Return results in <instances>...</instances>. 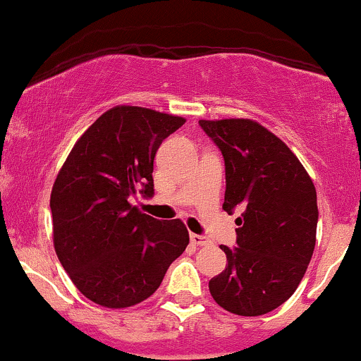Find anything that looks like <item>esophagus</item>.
I'll use <instances>...</instances> for the list:
<instances>
[{"label": "esophagus", "mask_w": 361, "mask_h": 361, "mask_svg": "<svg viewBox=\"0 0 361 361\" xmlns=\"http://www.w3.org/2000/svg\"><path fill=\"white\" fill-rule=\"evenodd\" d=\"M190 243L197 245V247H206L211 243V240L204 235H196V233H190Z\"/></svg>", "instance_id": "obj_1"}]
</instances>
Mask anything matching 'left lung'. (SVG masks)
Listing matches in <instances>:
<instances>
[{"mask_svg": "<svg viewBox=\"0 0 361 361\" xmlns=\"http://www.w3.org/2000/svg\"><path fill=\"white\" fill-rule=\"evenodd\" d=\"M199 126L223 154V209H241L236 247L221 245L228 264L209 281V292L233 314H267L294 294L311 262L319 216L314 184L260 123L231 118L199 120Z\"/></svg>", "mask_w": 361, "mask_h": 361, "instance_id": "8db88e82", "label": "left lung"}]
</instances>
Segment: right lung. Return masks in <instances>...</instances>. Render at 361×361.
Instances as JSON below:
<instances>
[{
  "label": "right lung",
  "mask_w": 361,
  "mask_h": 361,
  "mask_svg": "<svg viewBox=\"0 0 361 361\" xmlns=\"http://www.w3.org/2000/svg\"><path fill=\"white\" fill-rule=\"evenodd\" d=\"M185 120L140 106H114L75 142L50 194L54 247L74 286L109 309L150 298L189 245L180 219L160 221L130 204L154 196L160 143Z\"/></svg>",
  "instance_id": "obj_1"
}]
</instances>
